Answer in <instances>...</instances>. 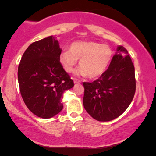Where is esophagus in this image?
Returning a JSON list of instances; mask_svg holds the SVG:
<instances>
[{"label": "esophagus", "instance_id": "obj_1", "mask_svg": "<svg viewBox=\"0 0 156 156\" xmlns=\"http://www.w3.org/2000/svg\"><path fill=\"white\" fill-rule=\"evenodd\" d=\"M73 81H74V83H75V84H79V83H81L80 80L77 79V78H74Z\"/></svg>", "mask_w": 156, "mask_h": 156}]
</instances>
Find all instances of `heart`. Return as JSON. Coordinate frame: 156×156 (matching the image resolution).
Masks as SVG:
<instances>
[{
  "mask_svg": "<svg viewBox=\"0 0 156 156\" xmlns=\"http://www.w3.org/2000/svg\"><path fill=\"white\" fill-rule=\"evenodd\" d=\"M112 50L108 45L95 41L73 42L69 47V52H62L59 62L66 72H72L79 59V69L75 75L97 78L108 69L112 59Z\"/></svg>",
  "mask_w": 156,
  "mask_h": 156,
  "instance_id": "b5f03b06",
  "label": "heart"
}]
</instances>
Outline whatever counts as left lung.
Wrapping results in <instances>:
<instances>
[{
    "mask_svg": "<svg viewBox=\"0 0 156 156\" xmlns=\"http://www.w3.org/2000/svg\"><path fill=\"white\" fill-rule=\"evenodd\" d=\"M83 104L88 114L100 122L120 116L134 97V66L128 52L119 46L107 70L93 82H84Z\"/></svg>",
    "mask_w": 156,
    "mask_h": 156,
    "instance_id": "1",
    "label": "left lung"
}]
</instances>
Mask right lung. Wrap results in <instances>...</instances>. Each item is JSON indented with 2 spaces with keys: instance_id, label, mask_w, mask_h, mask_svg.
Here are the masks:
<instances>
[{
  "instance_id": "right-lung-1",
  "label": "right lung",
  "mask_w": 156,
  "mask_h": 156,
  "mask_svg": "<svg viewBox=\"0 0 156 156\" xmlns=\"http://www.w3.org/2000/svg\"><path fill=\"white\" fill-rule=\"evenodd\" d=\"M61 48L53 36L30 44L18 67V81L25 104L37 117L50 119L63 108L64 91L74 82L59 62Z\"/></svg>"
}]
</instances>
